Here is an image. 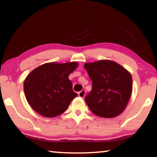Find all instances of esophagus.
Segmentation results:
<instances>
[{
  "label": "esophagus",
  "mask_w": 157,
  "mask_h": 157,
  "mask_svg": "<svg viewBox=\"0 0 157 157\" xmlns=\"http://www.w3.org/2000/svg\"><path fill=\"white\" fill-rule=\"evenodd\" d=\"M78 96L80 98H84V96L86 95V91L85 90H82V91H81L78 94Z\"/></svg>",
  "instance_id": "34e87169"
}]
</instances>
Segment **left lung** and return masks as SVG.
I'll use <instances>...</instances> for the list:
<instances>
[{
	"label": "left lung",
	"instance_id": "8db88e82",
	"mask_svg": "<svg viewBox=\"0 0 157 157\" xmlns=\"http://www.w3.org/2000/svg\"><path fill=\"white\" fill-rule=\"evenodd\" d=\"M84 68L92 81L91 93L85 101L94 114L113 118L123 113L132 92L130 72L110 60L85 63Z\"/></svg>",
	"mask_w": 157,
	"mask_h": 157
}]
</instances>
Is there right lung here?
I'll list each match as a JSON object with an SVG mask.
<instances>
[{"label":"right lung","instance_id":"1","mask_svg":"<svg viewBox=\"0 0 157 157\" xmlns=\"http://www.w3.org/2000/svg\"><path fill=\"white\" fill-rule=\"evenodd\" d=\"M78 66L76 61L51 62L32 71L23 83L25 98L31 108L48 118L63 113L77 96L68 76Z\"/></svg>","mask_w":157,"mask_h":157}]
</instances>
